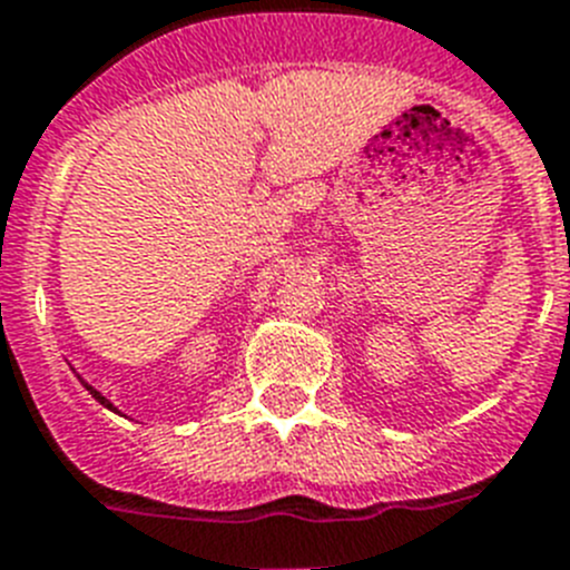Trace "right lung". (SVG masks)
Returning a JSON list of instances; mask_svg holds the SVG:
<instances>
[{"label":"right lung","instance_id":"add662e5","mask_svg":"<svg viewBox=\"0 0 570 570\" xmlns=\"http://www.w3.org/2000/svg\"><path fill=\"white\" fill-rule=\"evenodd\" d=\"M82 384H86V381H82ZM86 390H88V393H91V395H94V399H97V402H100V404H102V407L114 410V404H111V402H108V399H106V395H102V393H100V390H94V387H91V384H86ZM114 413H117V410H114Z\"/></svg>","mask_w":570,"mask_h":570}]
</instances>
